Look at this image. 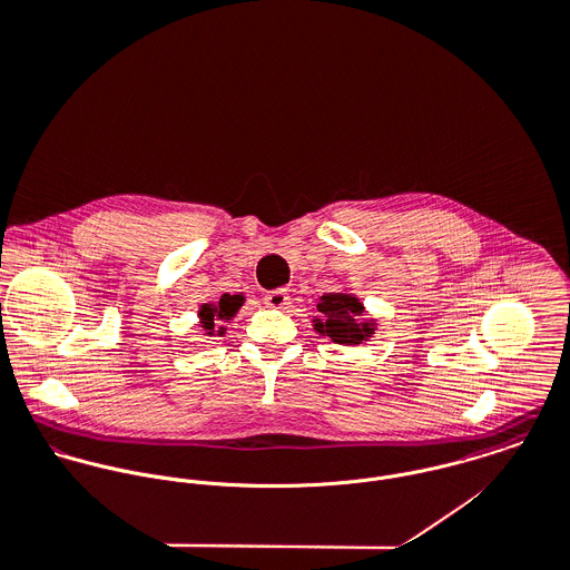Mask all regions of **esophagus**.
<instances>
[{"label":"esophagus","instance_id":"esophagus-1","mask_svg":"<svg viewBox=\"0 0 570 570\" xmlns=\"http://www.w3.org/2000/svg\"><path fill=\"white\" fill-rule=\"evenodd\" d=\"M265 305L272 307V309H285L289 305V292L285 287H278V289H272L263 296Z\"/></svg>","mask_w":570,"mask_h":570}]
</instances>
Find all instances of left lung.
I'll list each match as a JSON object with an SVG mask.
<instances>
[{
	"instance_id": "1",
	"label": "left lung",
	"mask_w": 570,
	"mask_h": 570,
	"mask_svg": "<svg viewBox=\"0 0 570 570\" xmlns=\"http://www.w3.org/2000/svg\"><path fill=\"white\" fill-rule=\"evenodd\" d=\"M314 328L337 344H360L373 335L375 323L364 321L362 303L351 294H325L318 301Z\"/></svg>"
}]
</instances>
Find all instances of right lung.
I'll use <instances>...</instances> for the list:
<instances>
[{
	"mask_svg": "<svg viewBox=\"0 0 570 570\" xmlns=\"http://www.w3.org/2000/svg\"><path fill=\"white\" fill-rule=\"evenodd\" d=\"M244 296L242 294H224L217 303H204L199 307V321H202V328L213 335L215 326L235 318V314L239 312V307L244 305ZM219 333H224V326H219Z\"/></svg>",
	"mask_w": 570,
	"mask_h": 570,
	"instance_id": "1",
	"label": "right lung"
}]
</instances>
